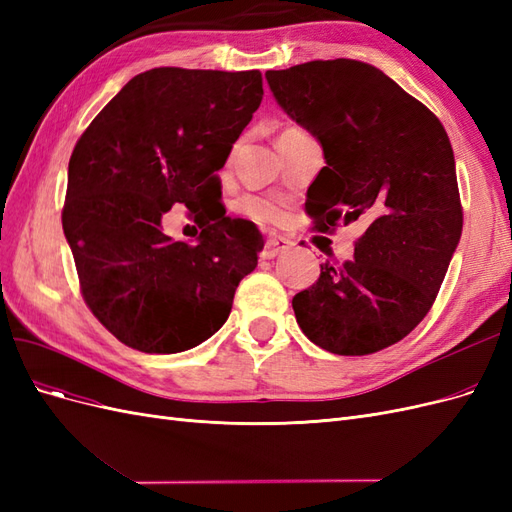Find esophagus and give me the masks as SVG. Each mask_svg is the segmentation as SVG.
Segmentation results:
<instances>
[{
	"instance_id": "obj_1",
	"label": "esophagus",
	"mask_w": 512,
	"mask_h": 512,
	"mask_svg": "<svg viewBox=\"0 0 512 512\" xmlns=\"http://www.w3.org/2000/svg\"><path fill=\"white\" fill-rule=\"evenodd\" d=\"M290 245H292V241H290L288 237H271V239L267 241V245H265V250H262V258L271 260V258H275L277 254L286 252Z\"/></svg>"
}]
</instances>
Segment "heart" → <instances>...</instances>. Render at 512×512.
Masks as SVG:
<instances>
[{
  "mask_svg": "<svg viewBox=\"0 0 512 512\" xmlns=\"http://www.w3.org/2000/svg\"><path fill=\"white\" fill-rule=\"evenodd\" d=\"M241 211L250 220L265 222V224H277L284 220V207L280 200H273V198H256V196L245 198L241 203Z\"/></svg>",
  "mask_w": 512,
  "mask_h": 512,
  "instance_id": "1",
  "label": "heart"
}]
</instances>
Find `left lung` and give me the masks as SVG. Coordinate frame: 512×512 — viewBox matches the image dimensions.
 Segmentation results:
<instances>
[{
  "label": "left lung",
  "mask_w": 512,
  "mask_h": 512,
  "mask_svg": "<svg viewBox=\"0 0 512 512\" xmlns=\"http://www.w3.org/2000/svg\"><path fill=\"white\" fill-rule=\"evenodd\" d=\"M265 79L324 162L307 188L318 230L365 218L342 267L320 265L292 309L307 339L361 356L404 339L431 309L463 226L453 147L440 119L376 66L316 59Z\"/></svg>",
  "instance_id": "obj_1"
}]
</instances>
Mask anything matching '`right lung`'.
I'll list each match as a JSON object with an SVG mask.
<instances>
[{"mask_svg": "<svg viewBox=\"0 0 512 512\" xmlns=\"http://www.w3.org/2000/svg\"><path fill=\"white\" fill-rule=\"evenodd\" d=\"M260 100L258 70L153 68L76 143L61 224L85 303L121 344L175 354L226 322L265 241L252 222L226 215L218 170ZM173 204L195 215L196 244L161 230Z\"/></svg>", "mask_w": 512, "mask_h": 512, "instance_id": "right-lung-1", "label": "right lung"}]
</instances>
